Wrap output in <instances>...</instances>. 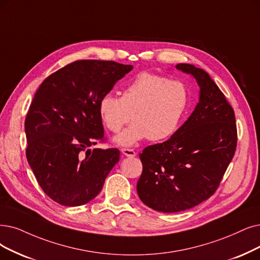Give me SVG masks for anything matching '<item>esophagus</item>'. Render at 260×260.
I'll list each match as a JSON object with an SVG mask.
<instances>
[{
    "label": "esophagus",
    "mask_w": 260,
    "mask_h": 260,
    "mask_svg": "<svg viewBox=\"0 0 260 260\" xmlns=\"http://www.w3.org/2000/svg\"><path fill=\"white\" fill-rule=\"evenodd\" d=\"M121 152L124 155H127V157H129V158H133V157H136V155H137V152L134 151L133 149H130V148H121Z\"/></svg>",
    "instance_id": "34e87169"
}]
</instances>
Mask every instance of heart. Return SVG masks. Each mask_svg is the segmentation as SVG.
Masks as SVG:
<instances>
[{"instance_id": "obj_1", "label": "heart", "mask_w": 260, "mask_h": 260, "mask_svg": "<svg viewBox=\"0 0 260 260\" xmlns=\"http://www.w3.org/2000/svg\"><path fill=\"white\" fill-rule=\"evenodd\" d=\"M190 102V91L183 82L150 72H142L123 88L121 97L103 95L98 113L105 127L117 133L131 120L133 123L115 138L120 146H132L149 139L168 140L181 126Z\"/></svg>"}]
</instances>
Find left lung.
Masks as SVG:
<instances>
[{
    "label": "left lung",
    "instance_id": "left-lung-1",
    "mask_svg": "<svg viewBox=\"0 0 260 260\" xmlns=\"http://www.w3.org/2000/svg\"><path fill=\"white\" fill-rule=\"evenodd\" d=\"M176 68L195 78L200 102L171 139L140 153L137 185L145 205L165 213L193 208L213 195L237 147L234 109L214 81L194 65Z\"/></svg>",
    "mask_w": 260,
    "mask_h": 260
}]
</instances>
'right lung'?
Returning <instances> with one entry per match:
<instances>
[{
    "label": "right lung",
    "mask_w": 260,
    "mask_h": 260,
    "mask_svg": "<svg viewBox=\"0 0 260 260\" xmlns=\"http://www.w3.org/2000/svg\"><path fill=\"white\" fill-rule=\"evenodd\" d=\"M133 66L113 60H76L41 83L24 128L26 159L40 188L59 205L81 206L100 193L117 148L90 150L105 141L100 98Z\"/></svg>",
    "instance_id": "right-lung-1"
}]
</instances>
